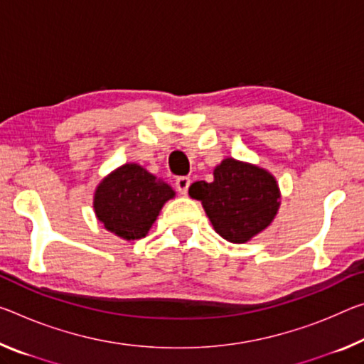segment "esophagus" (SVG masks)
I'll return each mask as SVG.
<instances>
[{"label": "esophagus", "instance_id": "1", "mask_svg": "<svg viewBox=\"0 0 364 364\" xmlns=\"http://www.w3.org/2000/svg\"><path fill=\"white\" fill-rule=\"evenodd\" d=\"M175 184H176L178 193L183 194V196H186L188 194V189H189V184H191V180H189L188 176H180L176 180Z\"/></svg>", "mask_w": 364, "mask_h": 364}]
</instances>
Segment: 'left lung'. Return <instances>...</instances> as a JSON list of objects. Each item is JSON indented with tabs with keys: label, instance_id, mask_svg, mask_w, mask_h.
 Masks as SVG:
<instances>
[{
	"label": "left lung",
	"instance_id": "left-lung-1",
	"mask_svg": "<svg viewBox=\"0 0 364 364\" xmlns=\"http://www.w3.org/2000/svg\"><path fill=\"white\" fill-rule=\"evenodd\" d=\"M189 196L200 200L213 230L236 245L251 241L274 222L282 198L272 173L232 157L213 168L212 183H193Z\"/></svg>",
	"mask_w": 364,
	"mask_h": 364
}]
</instances>
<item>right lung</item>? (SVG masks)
<instances>
[{
  "label": "right lung",
  "mask_w": 364,
  "mask_h": 364,
  "mask_svg": "<svg viewBox=\"0 0 364 364\" xmlns=\"http://www.w3.org/2000/svg\"><path fill=\"white\" fill-rule=\"evenodd\" d=\"M173 198L175 191L168 183L141 165L124 164L95 188L94 212L108 232L126 241L141 240Z\"/></svg>",
  "instance_id": "obj_1"
}]
</instances>
